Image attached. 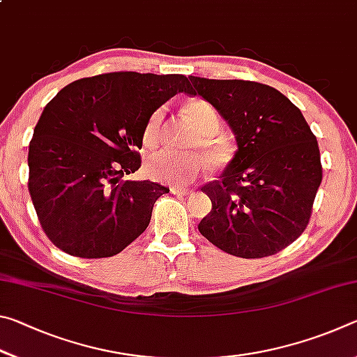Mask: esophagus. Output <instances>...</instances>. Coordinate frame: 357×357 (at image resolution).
I'll list each match as a JSON object with an SVG mask.
<instances>
[{
  "mask_svg": "<svg viewBox=\"0 0 357 357\" xmlns=\"http://www.w3.org/2000/svg\"><path fill=\"white\" fill-rule=\"evenodd\" d=\"M170 190H172V193H174V195H183V197H189L190 193L193 192L192 189H187V187H179V185L172 187Z\"/></svg>",
  "mask_w": 357,
  "mask_h": 357,
  "instance_id": "esophagus-1",
  "label": "esophagus"
}]
</instances>
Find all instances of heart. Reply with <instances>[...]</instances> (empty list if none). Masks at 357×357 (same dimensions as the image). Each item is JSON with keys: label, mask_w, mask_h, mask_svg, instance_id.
Returning a JSON list of instances; mask_svg holds the SVG:
<instances>
[{"label": "heart", "mask_w": 357, "mask_h": 357, "mask_svg": "<svg viewBox=\"0 0 357 357\" xmlns=\"http://www.w3.org/2000/svg\"><path fill=\"white\" fill-rule=\"evenodd\" d=\"M185 113L193 119L200 135L190 143V148L203 149L214 160L227 159L229 148L223 138L217 137L214 132L219 128V118L208 102L200 99H192L185 104ZM162 119L164 110L159 108L151 114L146 128H144L143 140L148 146H154L159 142L162 132ZM208 167V157L200 151H189L179 153L173 149L157 151L149 155L146 160V173L151 179L162 181V183L183 185L189 184L198 174L203 173Z\"/></svg>", "instance_id": "obj_1"}]
</instances>
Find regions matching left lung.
<instances>
[{"mask_svg": "<svg viewBox=\"0 0 357 357\" xmlns=\"http://www.w3.org/2000/svg\"><path fill=\"white\" fill-rule=\"evenodd\" d=\"M234 134L238 149L219 179L202 187L213 203L198 229L241 258L274 255L309 223L323 170L317 137L287 96L268 84L189 77Z\"/></svg>", "mask_w": 357, "mask_h": 357, "instance_id": "left-lung-1", "label": "left lung"}]
</instances>
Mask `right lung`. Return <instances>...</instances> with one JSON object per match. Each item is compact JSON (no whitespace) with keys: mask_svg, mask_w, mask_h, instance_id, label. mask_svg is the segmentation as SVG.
Returning a JSON list of instances; mask_svg holds the SVG:
<instances>
[{"mask_svg":"<svg viewBox=\"0 0 357 357\" xmlns=\"http://www.w3.org/2000/svg\"><path fill=\"white\" fill-rule=\"evenodd\" d=\"M185 75L110 72L64 86L45 105L29 143V195L48 239L80 258L124 250L148 228L151 181H121L140 168L151 114L185 93Z\"/></svg>","mask_w":357,"mask_h":357,"instance_id":"add662e5","label":"right lung"}]
</instances>
